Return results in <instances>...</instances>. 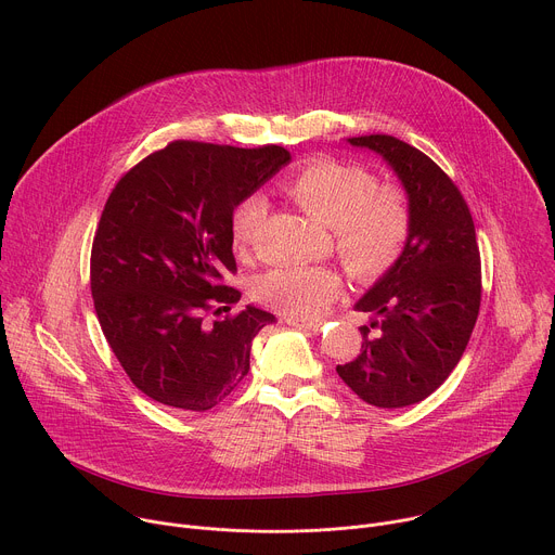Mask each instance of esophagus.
<instances>
[{
  "label": "esophagus",
  "mask_w": 555,
  "mask_h": 555,
  "mask_svg": "<svg viewBox=\"0 0 555 555\" xmlns=\"http://www.w3.org/2000/svg\"><path fill=\"white\" fill-rule=\"evenodd\" d=\"M285 323L298 330H310V332H319L323 321H310V319H298V317H285Z\"/></svg>",
  "instance_id": "obj_1"
}]
</instances>
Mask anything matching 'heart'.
<instances>
[{"mask_svg":"<svg viewBox=\"0 0 555 555\" xmlns=\"http://www.w3.org/2000/svg\"><path fill=\"white\" fill-rule=\"evenodd\" d=\"M294 204L334 234V249L357 281L380 276L398 259L410 234V204L400 188L378 185L363 166L314 159L285 179ZM261 194H249L234 210L230 234L236 255H245L266 217ZM340 292L330 268H279L251 283L263 306L287 317H317Z\"/></svg>","mask_w":555,"mask_h":555,"instance_id":"obj_1","label":"heart"}]
</instances>
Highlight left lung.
<instances>
[{
    "label": "left lung",
    "mask_w": 555,
    "mask_h": 555,
    "mask_svg": "<svg viewBox=\"0 0 555 555\" xmlns=\"http://www.w3.org/2000/svg\"><path fill=\"white\" fill-rule=\"evenodd\" d=\"M380 155L405 188L410 234L393 266L357 300L370 312L361 354L336 372L374 408L434 393L459 365L480 310V251L461 190L418 147L389 134L347 139Z\"/></svg>",
    "instance_id": "obj_1"
}]
</instances>
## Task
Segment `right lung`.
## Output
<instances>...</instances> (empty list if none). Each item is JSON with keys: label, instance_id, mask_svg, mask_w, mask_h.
I'll return each mask as SVG.
<instances>
[{"label": "right lung", "instance_id": "1", "mask_svg": "<svg viewBox=\"0 0 555 555\" xmlns=\"http://www.w3.org/2000/svg\"><path fill=\"white\" fill-rule=\"evenodd\" d=\"M281 145L232 147L172 141L111 192L90 255L94 312L128 378L157 402L206 412L243 380L255 336L274 314L245 306L232 215L243 198L289 164Z\"/></svg>", "mask_w": 555, "mask_h": 555}]
</instances>
